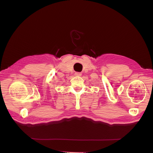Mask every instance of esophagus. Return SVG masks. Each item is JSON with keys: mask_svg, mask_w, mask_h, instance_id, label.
<instances>
[{"mask_svg": "<svg viewBox=\"0 0 153 153\" xmlns=\"http://www.w3.org/2000/svg\"><path fill=\"white\" fill-rule=\"evenodd\" d=\"M75 76L79 77V76H82V74H81L80 72H76V73H75Z\"/></svg>", "mask_w": 153, "mask_h": 153, "instance_id": "1", "label": "esophagus"}]
</instances>
